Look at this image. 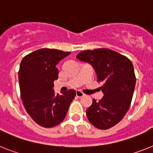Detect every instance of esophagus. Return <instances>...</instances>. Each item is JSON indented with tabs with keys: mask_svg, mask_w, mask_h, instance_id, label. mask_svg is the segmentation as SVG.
<instances>
[{
	"mask_svg": "<svg viewBox=\"0 0 153 153\" xmlns=\"http://www.w3.org/2000/svg\"><path fill=\"white\" fill-rule=\"evenodd\" d=\"M85 96L84 93H82V92H81V91H77V92H76V96H77V97L81 98V97H82V96Z\"/></svg>",
	"mask_w": 153,
	"mask_h": 153,
	"instance_id": "34e87169",
	"label": "esophagus"
}]
</instances>
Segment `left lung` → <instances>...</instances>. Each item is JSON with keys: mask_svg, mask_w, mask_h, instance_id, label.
Instances as JSON below:
<instances>
[{"mask_svg": "<svg viewBox=\"0 0 153 153\" xmlns=\"http://www.w3.org/2000/svg\"><path fill=\"white\" fill-rule=\"evenodd\" d=\"M77 58L90 64L97 75L103 97L92 100L86 110L89 122L99 129H108L122 120L131 102L135 74L131 61L110 49L82 51Z\"/></svg>", "mask_w": 153, "mask_h": 153, "instance_id": "1", "label": "left lung"}]
</instances>
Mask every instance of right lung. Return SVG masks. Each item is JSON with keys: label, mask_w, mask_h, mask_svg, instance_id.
I'll return each mask as SVG.
<instances>
[{"label": "right lung", "mask_w": 153, "mask_h": 153, "mask_svg": "<svg viewBox=\"0 0 153 153\" xmlns=\"http://www.w3.org/2000/svg\"><path fill=\"white\" fill-rule=\"evenodd\" d=\"M71 52L43 48L23 57L19 71L21 98L25 110L36 123L53 128L62 122L75 96L70 89L55 94L53 82L58 79L57 65Z\"/></svg>", "instance_id": "1"}]
</instances>
